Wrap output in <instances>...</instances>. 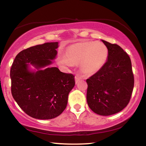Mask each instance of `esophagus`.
Segmentation results:
<instances>
[{"mask_svg":"<svg viewBox=\"0 0 146 146\" xmlns=\"http://www.w3.org/2000/svg\"><path fill=\"white\" fill-rule=\"evenodd\" d=\"M75 82H76V84H77L78 82V81L80 80V78L77 77V76H75Z\"/></svg>","mask_w":146,"mask_h":146,"instance_id":"esophagus-1","label":"esophagus"}]
</instances>
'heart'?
<instances>
[{"label":"heart","instance_id":"1","mask_svg":"<svg viewBox=\"0 0 146 146\" xmlns=\"http://www.w3.org/2000/svg\"><path fill=\"white\" fill-rule=\"evenodd\" d=\"M66 58L60 59V63L71 66V63L80 64V70L88 75L98 72L108 60L109 51L100 42L82 41L73 44L66 49Z\"/></svg>","mask_w":146,"mask_h":146}]
</instances>
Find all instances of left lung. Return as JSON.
Segmentation results:
<instances>
[{"instance_id": "1", "label": "left lung", "mask_w": 146, "mask_h": 146, "mask_svg": "<svg viewBox=\"0 0 146 146\" xmlns=\"http://www.w3.org/2000/svg\"><path fill=\"white\" fill-rule=\"evenodd\" d=\"M109 51L108 60L97 73L86 80L87 102L94 113L114 115L126 107L134 87V76L129 55L115 44L101 40Z\"/></svg>"}]
</instances>
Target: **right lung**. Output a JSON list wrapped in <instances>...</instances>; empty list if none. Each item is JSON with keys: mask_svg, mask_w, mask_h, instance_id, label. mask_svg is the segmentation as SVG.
I'll return each mask as SVG.
<instances>
[{"mask_svg": "<svg viewBox=\"0 0 146 146\" xmlns=\"http://www.w3.org/2000/svg\"><path fill=\"white\" fill-rule=\"evenodd\" d=\"M58 48V42L30 47L21 51L11 66L12 96L27 115L36 119H52L60 115L75 84L72 74L49 67Z\"/></svg>", "mask_w": 146, "mask_h": 146, "instance_id": "add662e5", "label": "right lung"}]
</instances>
